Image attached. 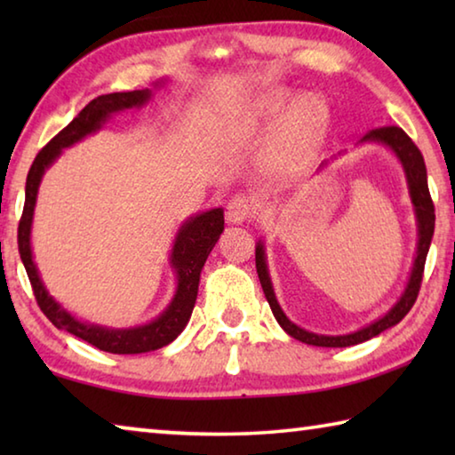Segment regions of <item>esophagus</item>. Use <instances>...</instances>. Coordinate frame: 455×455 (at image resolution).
Returning a JSON list of instances; mask_svg holds the SVG:
<instances>
[{"instance_id": "1", "label": "esophagus", "mask_w": 455, "mask_h": 455, "mask_svg": "<svg viewBox=\"0 0 455 455\" xmlns=\"http://www.w3.org/2000/svg\"><path fill=\"white\" fill-rule=\"evenodd\" d=\"M255 214V204L252 200L244 195H236L228 200L227 204V220L230 225H243L244 220H249Z\"/></svg>"}]
</instances>
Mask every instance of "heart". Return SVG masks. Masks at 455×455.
<instances>
[{"label": "heart", "mask_w": 455, "mask_h": 455, "mask_svg": "<svg viewBox=\"0 0 455 455\" xmlns=\"http://www.w3.org/2000/svg\"><path fill=\"white\" fill-rule=\"evenodd\" d=\"M327 108L317 96L275 88L257 98L236 124L241 140H265L273 132L268 158L275 171L292 174L301 168L323 136Z\"/></svg>", "instance_id": "heart-1"}]
</instances>
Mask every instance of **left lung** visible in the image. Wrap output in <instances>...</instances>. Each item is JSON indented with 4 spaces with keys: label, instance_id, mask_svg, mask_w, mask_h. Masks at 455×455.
<instances>
[{
    "label": "left lung",
    "instance_id": "obj_1",
    "mask_svg": "<svg viewBox=\"0 0 455 455\" xmlns=\"http://www.w3.org/2000/svg\"><path fill=\"white\" fill-rule=\"evenodd\" d=\"M363 144H381L387 148L397 163L402 164L405 182H407V192H410L411 204H413V214H415V227H418V243H415V255H413V265L411 273L407 276V283L402 291V295L397 297V301L389 307L387 311L379 317L367 323L365 327L357 331H351V333L343 335H323V333H313V331H307L299 327L297 323H292L284 311L281 309L279 301H276L271 273H268L267 265V252H265V243L259 241L255 246V260H257V273L260 287L265 291V297L268 305H271V311L275 319L287 335H291L297 341H303L307 345H315V347H349V345L363 343L367 339L383 333L385 329H391L402 321L418 299V292L421 287V275H423V265H426V257L431 244V236H434V227H435V212H434V203H431L429 188H427V171L426 163H423L421 152L418 146L411 142V138L407 136L402 128L397 126H387V128H377L367 132L355 146ZM343 152H339L337 156H341ZM337 156H331L329 160H323L319 164V171H325L329 163Z\"/></svg>",
    "mask_w": 455,
    "mask_h": 455
}]
</instances>
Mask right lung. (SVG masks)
Segmentation results:
<instances>
[{
    "label": "right lung",
    "instance_id": "obj_1",
    "mask_svg": "<svg viewBox=\"0 0 455 455\" xmlns=\"http://www.w3.org/2000/svg\"><path fill=\"white\" fill-rule=\"evenodd\" d=\"M166 82L168 80L163 78L154 82L152 88L134 92H114V94H104L92 100L70 124L44 146L40 154L36 156L32 168H29L26 180V204L18 228V244L21 263H24L29 283L34 287L37 305H40L45 317L58 329L84 339V341L94 345L100 351L116 353V355H136V353H148L166 347L188 325L198 295L200 273H203L206 259H209L211 251L220 238V233L225 230V211L219 206V209L198 212L195 217H188L187 220L180 222L172 241L171 257H168V265H171L176 279V289L171 303L166 305L163 313L156 315L148 323H142V325L108 327L78 319L72 311H68L64 305L56 301L50 295L48 287H45L40 268H37L34 260L32 249V225L37 192H40V184L45 171L56 163L61 156V152L82 142L84 138L96 134L98 130H102L114 114L148 104L154 94L166 86Z\"/></svg>",
    "mask_w": 455,
    "mask_h": 455
}]
</instances>
